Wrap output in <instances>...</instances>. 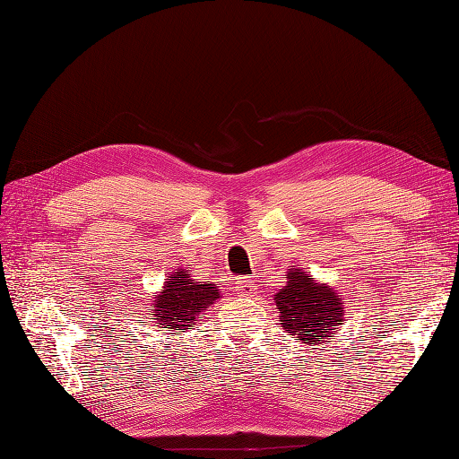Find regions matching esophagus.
<instances>
[{"mask_svg": "<svg viewBox=\"0 0 459 459\" xmlns=\"http://www.w3.org/2000/svg\"><path fill=\"white\" fill-rule=\"evenodd\" d=\"M238 288H239V291L241 293H249V291H253V281L251 280H247V278H241L239 281H238Z\"/></svg>", "mask_w": 459, "mask_h": 459, "instance_id": "1", "label": "esophagus"}]
</instances>
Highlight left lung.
I'll use <instances>...</instances> for the list:
<instances>
[{
	"label": "left lung",
	"instance_id": "1",
	"mask_svg": "<svg viewBox=\"0 0 459 459\" xmlns=\"http://www.w3.org/2000/svg\"><path fill=\"white\" fill-rule=\"evenodd\" d=\"M274 301L280 308L283 330L303 343H320L332 338L330 332L343 320L342 297L325 283L318 286L301 270L290 272L288 286L278 291Z\"/></svg>",
	"mask_w": 459,
	"mask_h": 459
}]
</instances>
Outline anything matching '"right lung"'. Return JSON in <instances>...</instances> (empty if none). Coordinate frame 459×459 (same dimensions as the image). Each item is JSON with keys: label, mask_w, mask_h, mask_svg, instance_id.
<instances>
[{"label": "right lung", "mask_w": 459, "mask_h": 459, "mask_svg": "<svg viewBox=\"0 0 459 459\" xmlns=\"http://www.w3.org/2000/svg\"><path fill=\"white\" fill-rule=\"evenodd\" d=\"M220 297L216 283L196 281L185 272H173L164 283V290L148 311L156 313L158 325L173 330H187L195 325L199 313L206 311Z\"/></svg>", "instance_id": "add662e5"}]
</instances>
